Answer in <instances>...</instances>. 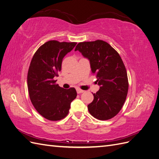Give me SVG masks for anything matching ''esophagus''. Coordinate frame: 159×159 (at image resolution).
I'll list each match as a JSON object with an SVG mask.
<instances>
[{"instance_id":"34e87169","label":"esophagus","mask_w":159,"mask_h":159,"mask_svg":"<svg viewBox=\"0 0 159 159\" xmlns=\"http://www.w3.org/2000/svg\"><path fill=\"white\" fill-rule=\"evenodd\" d=\"M84 91L82 90V89H77V93H78V94L79 93H84Z\"/></svg>"}]
</instances>
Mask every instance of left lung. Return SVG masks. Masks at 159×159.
<instances>
[{"label":"left lung","mask_w":159,"mask_h":159,"mask_svg":"<svg viewBox=\"0 0 159 159\" xmlns=\"http://www.w3.org/2000/svg\"><path fill=\"white\" fill-rule=\"evenodd\" d=\"M78 50L89 60L91 72L96 75L99 90L93 93V102L88 105L89 113L99 120L115 117L125 102L129 83L125 66L121 56L103 40L80 42Z\"/></svg>","instance_id":"8db88e82"}]
</instances>
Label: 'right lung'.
Listing matches in <instances>:
<instances>
[{"label": "right lung", "mask_w": 159, "mask_h": 159, "mask_svg": "<svg viewBox=\"0 0 159 159\" xmlns=\"http://www.w3.org/2000/svg\"><path fill=\"white\" fill-rule=\"evenodd\" d=\"M76 44L48 41L37 50L31 60L27 76L30 99L37 111L50 121L66 117L77 96L75 88H62L54 80L61 71L62 60Z\"/></svg>", "instance_id": "obj_1"}]
</instances>
